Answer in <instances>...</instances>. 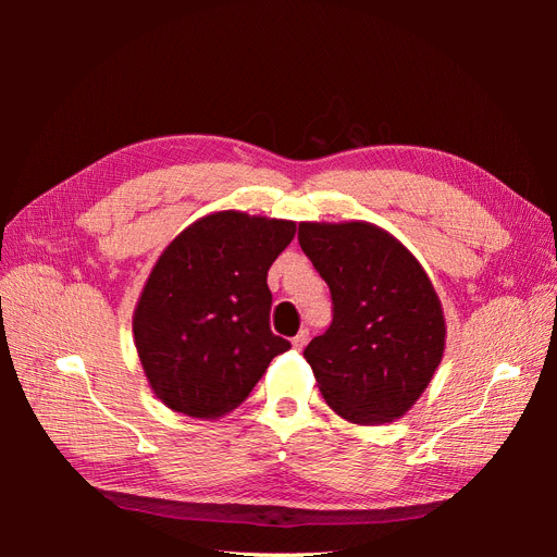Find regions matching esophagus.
Returning a JSON list of instances; mask_svg holds the SVG:
<instances>
[{
	"label": "esophagus",
	"instance_id": "esophagus-1",
	"mask_svg": "<svg viewBox=\"0 0 557 557\" xmlns=\"http://www.w3.org/2000/svg\"><path fill=\"white\" fill-rule=\"evenodd\" d=\"M309 344V330H299L297 334H295V339H293V346L297 348V350H301Z\"/></svg>",
	"mask_w": 557,
	"mask_h": 557
}]
</instances>
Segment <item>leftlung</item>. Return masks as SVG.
Segmentation results:
<instances>
[{
    "instance_id": "left-lung-1",
    "label": "left lung",
    "mask_w": 557,
    "mask_h": 557,
    "mask_svg": "<svg viewBox=\"0 0 557 557\" xmlns=\"http://www.w3.org/2000/svg\"><path fill=\"white\" fill-rule=\"evenodd\" d=\"M297 239L332 295V325L305 348L320 393L350 423H393L425 393L444 356L432 281L372 223H299Z\"/></svg>"
}]
</instances>
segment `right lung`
Returning <instances> with one entry per match:
<instances>
[{"label":"right lung","instance_id":"add662e5","mask_svg":"<svg viewBox=\"0 0 557 557\" xmlns=\"http://www.w3.org/2000/svg\"><path fill=\"white\" fill-rule=\"evenodd\" d=\"M293 237V221L218 211L164 248L132 330L144 374L172 411L230 413L290 348L269 327L267 272Z\"/></svg>","mask_w":557,"mask_h":557}]
</instances>
